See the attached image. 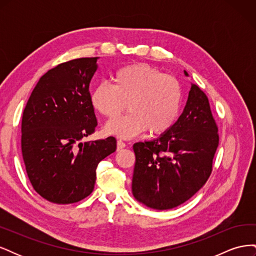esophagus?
Wrapping results in <instances>:
<instances>
[{
    "label": "esophagus",
    "mask_w": 256,
    "mask_h": 256,
    "mask_svg": "<svg viewBox=\"0 0 256 256\" xmlns=\"http://www.w3.org/2000/svg\"><path fill=\"white\" fill-rule=\"evenodd\" d=\"M126 147V143L122 141V140H118V150H120L122 148H125Z\"/></svg>",
    "instance_id": "esophagus-1"
}]
</instances>
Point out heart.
Segmentation results:
<instances>
[{
    "label": "heart",
    "mask_w": 256,
    "mask_h": 256,
    "mask_svg": "<svg viewBox=\"0 0 256 256\" xmlns=\"http://www.w3.org/2000/svg\"><path fill=\"white\" fill-rule=\"evenodd\" d=\"M94 109L106 118L125 116L106 124L108 134L130 138L147 130L152 136L171 129L180 113L182 90L175 76L148 64H132L118 69L112 84L99 83L92 92Z\"/></svg>",
    "instance_id": "b5f03b06"
}]
</instances>
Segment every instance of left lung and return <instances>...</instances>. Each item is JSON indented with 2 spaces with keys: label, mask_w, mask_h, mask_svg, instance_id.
Wrapping results in <instances>:
<instances>
[{
  "label": "left lung",
  "mask_w": 256,
  "mask_h": 256,
  "mask_svg": "<svg viewBox=\"0 0 256 256\" xmlns=\"http://www.w3.org/2000/svg\"><path fill=\"white\" fill-rule=\"evenodd\" d=\"M218 146V125L208 98L192 84L174 126L154 140L134 145V198L158 210L184 203L208 180Z\"/></svg>",
  "instance_id": "left-lung-1"
}]
</instances>
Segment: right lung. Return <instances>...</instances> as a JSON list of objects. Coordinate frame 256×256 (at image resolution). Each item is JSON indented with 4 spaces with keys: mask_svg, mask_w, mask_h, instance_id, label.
I'll return each instance as SVG.
<instances>
[{
    "mask_svg": "<svg viewBox=\"0 0 256 256\" xmlns=\"http://www.w3.org/2000/svg\"><path fill=\"white\" fill-rule=\"evenodd\" d=\"M97 58H76L50 69L23 111L21 150L28 180L52 203L72 204L88 196L98 164L116 150L113 136L79 143L97 128L88 90Z\"/></svg>",
    "mask_w": 256,
    "mask_h": 256,
    "instance_id": "right-lung-1",
    "label": "right lung"
}]
</instances>
